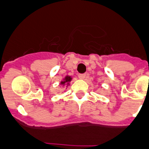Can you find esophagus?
Segmentation results:
<instances>
[{
  "label": "esophagus",
  "mask_w": 149,
  "mask_h": 149,
  "mask_svg": "<svg viewBox=\"0 0 149 149\" xmlns=\"http://www.w3.org/2000/svg\"><path fill=\"white\" fill-rule=\"evenodd\" d=\"M85 76V74H78V77H79L80 79H84Z\"/></svg>",
  "instance_id": "esophagus-1"
}]
</instances>
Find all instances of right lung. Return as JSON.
<instances>
[{"instance_id": "obj_1", "label": "right lung", "mask_w": 149, "mask_h": 149, "mask_svg": "<svg viewBox=\"0 0 149 149\" xmlns=\"http://www.w3.org/2000/svg\"><path fill=\"white\" fill-rule=\"evenodd\" d=\"M72 80V77H70V76H67V77H65V81H61V84H64L65 83H68V82H69L70 81Z\"/></svg>"}]
</instances>
